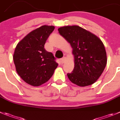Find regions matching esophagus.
Returning a JSON list of instances; mask_svg holds the SVG:
<instances>
[{"instance_id": "esophagus-1", "label": "esophagus", "mask_w": 120, "mask_h": 120, "mask_svg": "<svg viewBox=\"0 0 120 120\" xmlns=\"http://www.w3.org/2000/svg\"><path fill=\"white\" fill-rule=\"evenodd\" d=\"M65 61H66L65 57H63V58H61V59H60V62H61L62 64L65 62Z\"/></svg>"}]
</instances>
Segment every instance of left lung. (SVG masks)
Returning a JSON list of instances; mask_svg holds the SVG:
<instances>
[{"instance_id":"obj_1","label":"left lung","mask_w":120,"mask_h":120,"mask_svg":"<svg viewBox=\"0 0 120 120\" xmlns=\"http://www.w3.org/2000/svg\"><path fill=\"white\" fill-rule=\"evenodd\" d=\"M59 34L71 45L75 56V68L68 78L79 86L94 83L107 64L105 49L101 40L79 26H65L58 29Z\"/></svg>"}]
</instances>
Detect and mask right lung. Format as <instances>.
I'll return each instance as SVG.
<instances>
[{"instance_id": "add662e5", "label": "right lung", "mask_w": 120, "mask_h": 120, "mask_svg": "<svg viewBox=\"0 0 120 120\" xmlns=\"http://www.w3.org/2000/svg\"><path fill=\"white\" fill-rule=\"evenodd\" d=\"M54 26L43 25L31 31L17 44L13 54L16 70L27 83L38 86L47 82L58 66L56 58L44 45Z\"/></svg>"}]
</instances>
